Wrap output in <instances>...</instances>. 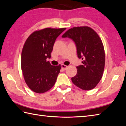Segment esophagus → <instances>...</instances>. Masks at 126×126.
I'll list each match as a JSON object with an SVG mask.
<instances>
[{"label":"esophagus","instance_id":"34e87169","mask_svg":"<svg viewBox=\"0 0 126 126\" xmlns=\"http://www.w3.org/2000/svg\"><path fill=\"white\" fill-rule=\"evenodd\" d=\"M67 68H68V66L64 64H62V69L63 70H65Z\"/></svg>","mask_w":126,"mask_h":126}]
</instances>
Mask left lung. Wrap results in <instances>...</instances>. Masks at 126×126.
Returning <instances> with one entry per match:
<instances>
[{
	"mask_svg": "<svg viewBox=\"0 0 126 126\" xmlns=\"http://www.w3.org/2000/svg\"><path fill=\"white\" fill-rule=\"evenodd\" d=\"M75 42L77 56L83 60L82 65L77 66L76 76L71 81L84 90L94 89L100 81L105 65V53L102 40L92 28L77 26L69 29L62 36Z\"/></svg>",
	"mask_w": 126,
	"mask_h": 126,
	"instance_id": "obj_1",
	"label": "left lung"
}]
</instances>
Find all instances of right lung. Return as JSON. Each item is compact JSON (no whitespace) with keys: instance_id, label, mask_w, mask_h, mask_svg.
<instances>
[{"instance_id":"1","label":"right lung","mask_w":126,"mask_h":126,"mask_svg":"<svg viewBox=\"0 0 126 126\" xmlns=\"http://www.w3.org/2000/svg\"><path fill=\"white\" fill-rule=\"evenodd\" d=\"M66 28H45L34 31L26 40L21 55V68L26 84L36 93L51 88L61 69V64L52 65L51 57L56 38Z\"/></svg>"}]
</instances>
